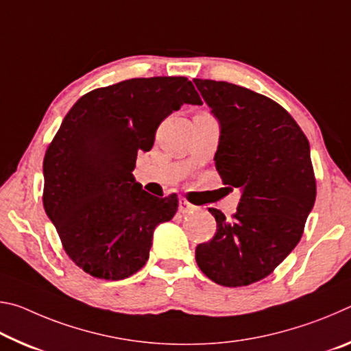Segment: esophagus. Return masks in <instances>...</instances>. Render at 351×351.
I'll list each match as a JSON object with an SVG mask.
<instances>
[{
	"mask_svg": "<svg viewBox=\"0 0 351 351\" xmlns=\"http://www.w3.org/2000/svg\"><path fill=\"white\" fill-rule=\"evenodd\" d=\"M195 209H197V207H195L193 204H190L187 199H184V198L180 199V212L181 213H189V212H192Z\"/></svg>",
	"mask_w": 351,
	"mask_h": 351,
	"instance_id": "1",
	"label": "esophagus"
}]
</instances>
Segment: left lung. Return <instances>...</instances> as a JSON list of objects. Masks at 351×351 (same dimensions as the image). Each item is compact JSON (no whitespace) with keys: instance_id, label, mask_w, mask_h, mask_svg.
I'll return each mask as SVG.
<instances>
[{"instance_id":"8db88e82","label":"left lung","mask_w":351,"mask_h":351,"mask_svg":"<svg viewBox=\"0 0 351 351\" xmlns=\"http://www.w3.org/2000/svg\"><path fill=\"white\" fill-rule=\"evenodd\" d=\"M218 119L215 167L241 190L232 219L218 209L217 232L195 249L199 269L223 287L269 276L297 246L316 201L310 142L274 100L234 83L193 79Z\"/></svg>"}]
</instances>
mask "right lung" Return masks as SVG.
I'll return each mask as SVG.
<instances>
[{
	"label": "right lung",
	"instance_id": "obj_1",
	"mask_svg": "<svg viewBox=\"0 0 351 351\" xmlns=\"http://www.w3.org/2000/svg\"><path fill=\"white\" fill-rule=\"evenodd\" d=\"M184 104L201 105L186 77L130 79L74 104L47 147L43 206L69 258L88 274L122 280L148 260L153 232L178 210L134 181L138 152Z\"/></svg>",
	"mask_w": 351,
	"mask_h": 351
}]
</instances>
